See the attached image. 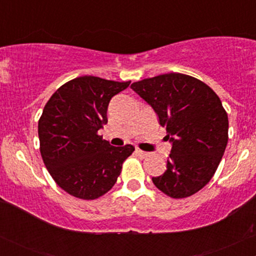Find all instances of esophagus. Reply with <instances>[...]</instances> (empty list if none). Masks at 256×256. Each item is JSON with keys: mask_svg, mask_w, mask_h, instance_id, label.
Returning a JSON list of instances; mask_svg holds the SVG:
<instances>
[{"mask_svg": "<svg viewBox=\"0 0 256 256\" xmlns=\"http://www.w3.org/2000/svg\"><path fill=\"white\" fill-rule=\"evenodd\" d=\"M136 154H137L138 156H140V158H146V156H149V152L140 150V149H136Z\"/></svg>", "mask_w": 256, "mask_h": 256, "instance_id": "34e87169", "label": "esophagus"}]
</instances>
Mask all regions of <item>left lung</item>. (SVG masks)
Here are the masks:
<instances>
[{
	"instance_id": "left-lung-1",
	"label": "left lung",
	"mask_w": 256,
	"mask_h": 256,
	"mask_svg": "<svg viewBox=\"0 0 256 256\" xmlns=\"http://www.w3.org/2000/svg\"><path fill=\"white\" fill-rule=\"evenodd\" d=\"M131 88L152 106L172 144L165 173L152 183L170 198L194 195L212 179L228 144L222 101L204 82L182 73L143 79Z\"/></svg>"
}]
</instances>
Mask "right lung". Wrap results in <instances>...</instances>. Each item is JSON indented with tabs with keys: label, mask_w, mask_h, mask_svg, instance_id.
<instances>
[{
	"label": "right lung",
	"mask_w": 256,
	"mask_h": 256,
	"mask_svg": "<svg viewBox=\"0 0 256 256\" xmlns=\"http://www.w3.org/2000/svg\"><path fill=\"white\" fill-rule=\"evenodd\" d=\"M131 82L84 76L52 94L38 122L40 155L50 176L74 198L95 200L116 183L134 146H113L98 130L107 124L110 98Z\"/></svg>",
	"instance_id": "add662e5"
}]
</instances>
